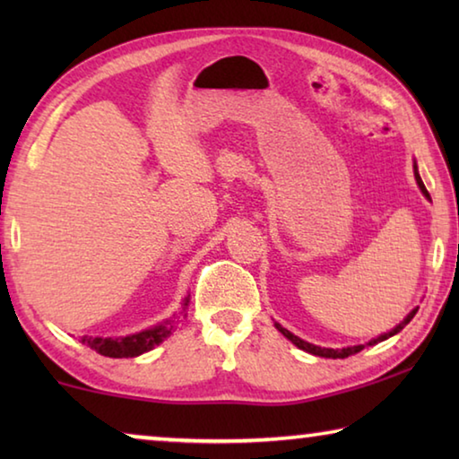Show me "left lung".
Here are the masks:
<instances>
[{
  "label": "left lung",
  "instance_id": "left-lung-1",
  "mask_svg": "<svg viewBox=\"0 0 459 459\" xmlns=\"http://www.w3.org/2000/svg\"><path fill=\"white\" fill-rule=\"evenodd\" d=\"M415 180H417V184H419V188H421V192L425 194L427 198H429V192H427L425 184H423V180H421V176H419V172H417V166H415ZM415 314H417V309H413V312H411V314L405 317V320H403V322L397 325V328H393V330L388 332V333H383V336H378V338H375V340H370V342H368V346L377 344V342H383V340H386V338L394 336V333L401 332V330L405 328V325H407L411 320H413V316H415ZM275 328H277L279 332H281L287 340H291L295 346L301 348V351H306V352H309V354H316V356H324V359H348V356H352V354H356V352H360L362 348H364V344H359V346H348V348H336V351H333V348H320V346H314V344H309V342L298 338V336H295V333H291L290 330H285L281 324H277V322H275Z\"/></svg>",
  "mask_w": 459,
  "mask_h": 459
}]
</instances>
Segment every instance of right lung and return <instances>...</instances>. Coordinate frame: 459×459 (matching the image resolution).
Returning a JSON list of instances; mask_svg holds the SVG:
<instances>
[{"instance_id":"obj_1","label":"right lung","mask_w":459,"mask_h":459,"mask_svg":"<svg viewBox=\"0 0 459 459\" xmlns=\"http://www.w3.org/2000/svg\"><path fill=\"white\" fill-rule=\"evenodd\" d=\"M188 306V299L186 304ZM176 317L172 320H166L164 324L155 325V328L131 333V336L126 338H92V336H84L82 344L91 346L92 351L108 356V359H134V356L143 354L147 351H152L153 346H158L161 340L168 338L169 333L176 328Z\"/></svg>"}]
</instances>
